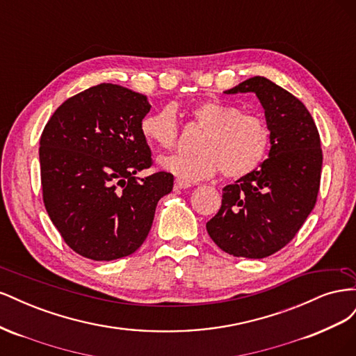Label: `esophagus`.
Returning <instances> with one entry per match:
<instances>
[{
	"label": "esophagus",
	"mask_w": 356,
	"mask_h": 356,
	"mask_svg": "<svg viewBox=\"0 0 356 356\" xmlns=\"http://www.w3.org/2000/svg\"><path fill=\"white\" fill-rule=\"evenodd\" d=\"M191 187V184H188V182H182L179 179L175 181V190H184V188H188Z\"/></svg>",
	"instance_id": "obj_1"
}]
</instances>
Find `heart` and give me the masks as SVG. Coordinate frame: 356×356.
Segmentation results:
<instances>
[{"instance_id": "1", "label": "heart", "mask_w": 356, "mask_h": 356, "mask_svg": "<svg viewBox=\"0 0 356 356\" xmlns=\"http://www.w3.org/2000/svg\"><path fill=\"white\" fill-rule=\"evenodd\" d=\"M193 123L203 129L196 156H165L159 166L182 182L212 178L221 170L225 178H239L264 160L270 147V127L260 115L243 114L236 105L220 99H204L191 106ZM148 144L170 148L178 138L175 110L166 105L148 113L139 123Z\"/></svg>"}]
</instances>
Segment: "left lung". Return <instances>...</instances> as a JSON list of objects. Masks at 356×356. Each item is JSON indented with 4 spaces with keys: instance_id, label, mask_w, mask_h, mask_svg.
Wrapping results in <instances>:
<instances>
[{
    "instance_id": "8db88e82",
    "label": "left lung",
    "mask_w": 356,
    "mask_h": 356,
    "mask_svg": "<svg viewBox=\"0 0 356 356\" xmlns=\"http://www.w3.org/2000/svg\"><path fill=\"white\" fill-rule=\"evenodd\" d=\"M255 93L270 127V149L257 169L222 188L221 208L207 222L211 239L234 257L264 258L294 238L314 209L322 149L316 124L303 102L264 77L225 95Z\"/></svg>"
}]
</instances>
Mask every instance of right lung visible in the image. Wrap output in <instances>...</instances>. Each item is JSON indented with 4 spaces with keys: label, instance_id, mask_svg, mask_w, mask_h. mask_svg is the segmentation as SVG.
I'll return each mask as SVG.
<instances>
[{
    "label": "right lung",
    "instance_id": "obj_1",
    "mask_svg": "<svg viewBox=\"0 0 356 356\" xmlns=\"http://www.w3.org/2000/svg\"><path fill=\"white\" fill-rule=\"evenodd\" d=\"M147 96L102 83L67 99L40 139L42 200L63 241L95 261L134 254L152 229L157 202L174 187L152 166L139 131Z\"/></svg>",
    "mask_w": 356,
    "mask_h": 356
}]
</instances>
